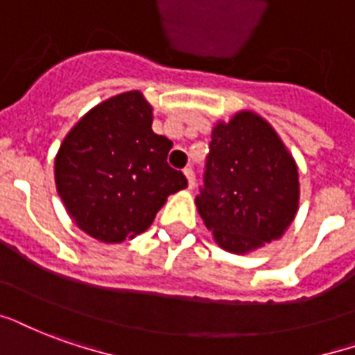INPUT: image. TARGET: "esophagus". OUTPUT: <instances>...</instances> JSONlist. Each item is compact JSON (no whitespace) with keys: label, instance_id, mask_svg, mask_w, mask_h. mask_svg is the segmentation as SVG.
I'll return each mask as SVG.
<instances>
[{"label":"esophagus","instance_id":"esophagus-1","mask_svg":"<svg viewBox=\"0 0 355 355\" xmlns=\"http://www.w3.org/2000/svg\"><path fill=\"white\" fill-rule=\"evenodd\" d=\"M183 174H185V178H187V187L189 189H194V172H193V168H185V170H183Z\"/></svg>","mask_w":355,"mask_h":355}]
</instances>
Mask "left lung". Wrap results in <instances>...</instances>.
Wrapping results in <instances>:
<instances>
[{"label":"left lung","instance_id":"1","mask_svg":"<svg viewBox=\"0 0 355 355\" xmlns=\"http://www.w3.org/2000/svg\"><path fill=\"white\" fill-rule=\"evenodd\" d=\"M196 207L220 249L249 254L281 239L300 209V168L268 119L239 110L213 123Z\"/></svg>","mask_w":355,"mask_h":355}]
</instances>
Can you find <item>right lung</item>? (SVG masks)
Returning a JSON list of instances; mask_svg holds the SVG:
<instances>
[{
	"label": "right lung",
	"instance_id": "right-lung-1",
	"mask_svg": "<svg viewBox=\"0 0 355 355\" xmlns=\"http://www.w3.org/2000/svg\"><path fill=\"white\" fill-rule=\"evenodd\" d=\"M151 123L144 93L123 92L80 117L55 153V189L67 215L97 241L135 239L170 194L187 187L185 175L168 166L172 142Z\"/></svg>",
	"mask_w": 355,
	"mask_h": 355
}]
</instances>
